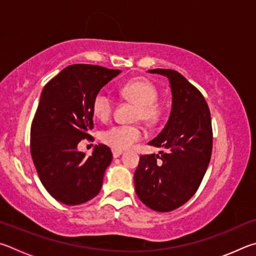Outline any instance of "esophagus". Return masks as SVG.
I'll return each mask as SVG.
<instances>
[{
  "instance_id": "obj_1",
  "label": "esophagus",
  "mask_w": 256,
  "mask_h": 256,
  "mask_svg": "<svg viewBox=\"0 0 256 256\" xmlns=\"http://www.w3.org/2000/svg\"><path fill=\"white\" fill-rule=\"evenodd\" d=\"M122 154V150H112V155H114V158H119V156Z\"/></svg>"
}]
</instances>
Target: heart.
<instances>
[{"instance_id":"b5f03b06","label":"heart","mask_w":256,"mask_h":256,"mask_svg":"<svg viewBox=\"0 0 256 256\" xmlns=\"http://www.w3.org/2000/svg\"><path fill=\"white\" fill-rule=\"evenodd\" d=\"M124 98L136 104L135 119H140L146 124L158 122L162 114V106L158 102V90L155 85L144 78H137L128 80L120 88ZM93 114L96 118L106 120L112 114L114 101L104 92L96 94L92 102ZM142 136L140 127L135 124H120L108 128L101 134V140L112 150H121L129 148L134 142L140 140Z\"/></svg>"}]
</instances>
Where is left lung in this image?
Listing matches in <instances>:
<instances>
[{
    "label": "left lung",
    "instance_id": "left-lung-1",
    "mask_svg": "<svg viewBox=\"0 0 256 256\" xmlns=\"http://www.w3.org/2000/svg\"><path fill=\"white\" fill-rule=\"evenodd\" d=\"M148 72L168 78L172 110L163 130L148 142L166 152L140 156L135 190L147 207L168 212L184 204L202 181L212 158V118L202 94L178 72Z\"/></svg>",
    "mask_w": 256,
    "mask_h": 256
}]
</instances>
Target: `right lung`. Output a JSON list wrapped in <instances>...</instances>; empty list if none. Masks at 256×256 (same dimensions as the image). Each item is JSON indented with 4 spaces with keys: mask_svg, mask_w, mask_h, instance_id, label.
Masks as SVG:
<instances>
[{
    "mask_svg": "<svg viewBox=\"0 0 256 256\" xmlns=\"http://www.w3.org/2000/svg\"><path fill=\"white\" fill-rule=\"evenodd\" d=\"M119 70L88 64L67 66L44 85L31 124L30 150L40 181L62 204L76 206L93 199L112 160L110 148L96 145L91 156L78 150L93 128L96 94Z\"/></svg>",
    "mask_w": 256,
    "mask_h": 256,
    "instance_id": "obj_1",
    "label": "right lung"
}]
</instances>
